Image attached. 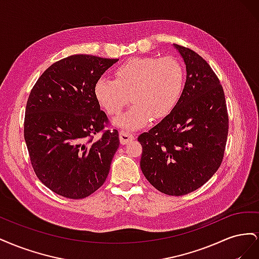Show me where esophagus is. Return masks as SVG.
Wrapping results in <instances>:
<instances>
[{
	"instance_id": "obj_1",
	"label": "esophagus",
	"mask_w": 259,
	"mask_h": 259,
	"mask_svg": "<svg viewBox=\"0 0 259 259\" xmlns=\"http://www.w3.org/2000/svg\"><path fill=\"white\" fill-rule=\"evenodd\" d=\"M135 139V135L131 134L130 132L127 131H121L120 132V142L122 145L127 144L131 140H134Z\"/></svg>"
}]
</instances>
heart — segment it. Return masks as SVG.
<instances>
[{
  "mask_svg": "<svg viewBox=\"0 0 259 259\" xmlns=\"http://www.w3.org/2000/svg\"><path fill=\"white\" fill-rule=\"evenodd\" d=\"M185 90V70L175 57H135L114 70V80L101 76L94 94L108 115H119L133 101L130 110L115 121L119 126L137 130L150 120H162L175 110Z\"/></svg>",
  "mask_w": 259,
  "mask_h": 259,
  "instance_id": "heart-1",
  "label": "heart"
}]
</instances>
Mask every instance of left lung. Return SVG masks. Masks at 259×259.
I'll use <instances>...</instances> for the list:
<instances>
[{"mask_svg": "<svg viewBox=\"0 0 259 259\" xmlns=\"http://www.w3.org/2000/svg\"><path fill=\"white\" fill-rule=\"evenodd\" d=\"M187 69L183 97L175 110L138 136L140 168L155 189L185 195L199 189L221 166L229 117L223 86L194 51L174 44Z\"/></svg>", "mask_w": 259, "mask_h": 259, "instance_id": "8db88e82", "label": "left lung"}]
</instances>
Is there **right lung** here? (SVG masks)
<instances>
[{"instance_id": "1", "label": "right lung", "mask_w": 259, "mask_h": 259, "mask_svg": "<svg viewBox=\"0 0 259 259\" xmlns=\"http://www.w3.org/2000/svg\"><path fill=\"white\" fill-rule=\"evenodd\" d=\"M117 60L72 55L46 69L30 92L23 136L31 165L61 197H89L109 174L119 133L106 130L110 122L100 110L94 85Z\"/></svg>"}]
</instances>
